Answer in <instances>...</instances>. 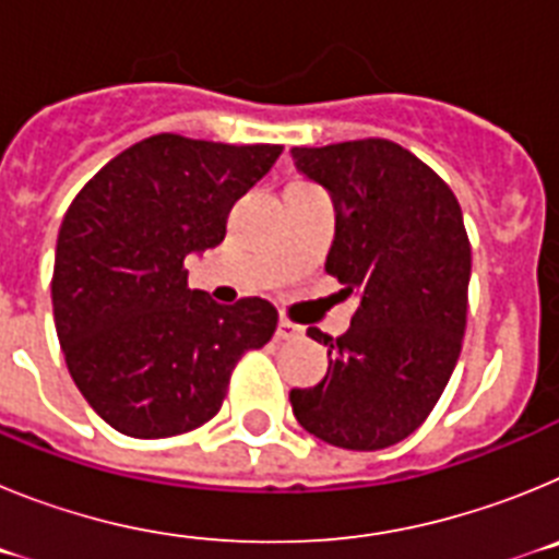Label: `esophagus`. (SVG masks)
I'll return each instance as SVG.
<instances>
[{
  "label": "esophagus",
  "instance_id": "34e87169",
  "mask_svg": "<svg viewBox=\"0 0 559 559\" xmlns=\"http://www.w3.org/2000/svg\"><path fill=\"white\" fill-rule=\"evenodd\" d=\"M305 335V330L299 328V324L288 322V319H280V324H276V338L280 341H299Z\"/></svg>",
  "mask_w": 559,
  "mask_h": 559
}]
</instances>
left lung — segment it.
I'll list each match as a JSON object with an SVG mask.
<instances>
[{"mask_svg":"<svg viewBox=\"0 0 559 559\" xmlns=\"http://www.w3.org/2000/svg\"><path fill=\"white\" fill-rule=\"evenodd\" d=\"M296 167L333 192L328 274L358 294L344 335L310 328L330 358L322 383L294 389L299 426L347 451L417 431L462 353L471 240L451 187L392 140L294 147Z\"/></svg>","mask_w":559,"mask_h":559,"instance_id":"left-lung-1","label":"left lung"}]
</instances>
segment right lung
Wrapping results in <instances>:
<instances>
[{
	"instance_id": "right-lung-1",
	"label": "right lung",
	"mask_w": 559,
	"mask_h": 559,
	"mask_svg": "<svg viewBox=\"0 0 559 559\" xmlns=\"http://www.w3.org/2000/svg\"><path fill=\"white\" fill-rule=\"evenodd\" d=\"M280 153L153 133L69 204L52 313L69 374L114 431L165 439L204 426L237 360L274 335L276 310L260 296L218 305L190 290L185 257L224 240L235 201Z\"/></svg>"
}]
</instances>
